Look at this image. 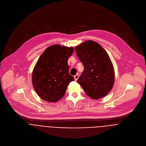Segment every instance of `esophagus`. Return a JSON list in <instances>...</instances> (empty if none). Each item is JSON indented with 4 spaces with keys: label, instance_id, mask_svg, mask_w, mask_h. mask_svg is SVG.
<instances>
[{
    "label": "esophagus",
    "instance_id": "34e87169",
    "mask_svg": "<svg viewBox=\"0 0 146 146\" xmlns=\"http://www.w3.org/2000/svg\"><path fill=\"white\" fill-rule=\"evenodd\" d=\"M78 77H79V75H78V74H76L75 76H74V80H75L76 81V80H77V79H78Z\"/></svg>",
    "mask_w": 146,
    "mask_h": 146
}]
</instances>
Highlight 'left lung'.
I'll return each mask as SVG.
<instances>
[{
    "label": "left lung",
    "mask_w": 146,
    "mask_h": 146,
    "mask_svg": "<svg viewBox=\"0 0 146 146\" xmlns=\"http://www.w3.org/2000/svg\"><path fill=\"white\" fill-rule=\"evenodd\" d=\"M75 51L84 68L77 82L92 99L106 96L113 87L115 77L105 50L95 41L87 40L76 46Z\"/></svg>",
    "instance_id": "1"
}]
</instances>
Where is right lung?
Instances as JSON below:
<instances>
[{
    "mask_svg": "<svg viewBox=\"0 0 146 146\" xmlns=\"http://www.w3.org/2000/svg\"><path fill=\"white\" fill-rule=\"evenodd\" d=\"M73 47L52 45L38 58L32 73V84L37 95L49 102H56L63 97L69 83L74 80L69 74L68 58Z\"/></svg>",
    "mask_w": 146,
    "mask_h": 146,
    "instance_id": "add662e5",
    "label": "right lung"
}]
</instances>
